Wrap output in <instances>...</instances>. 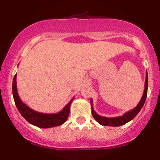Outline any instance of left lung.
<instances>
[{"label":"left lung","instance_id":"obj_1","mask_svg":"<svg viewBox=\"0 0 160 160\" xmlns=\"http://www.w3.org/2000/svg\"><path fill=\"white\" fill-rule=\"evenodd\" d=\"M148 72L146 71V79H145V83H144V92H143V95L141 97L140 102L138 104V105L134 109L131 110V111L126 112L122 116H120V117H105L100 116L96 113L93 109V102L92 99H90L91 102V110H92V114L93 117L99 124L102 125V126H122V125L127 123L128 122L131 121L135 118V117L141 109L142 108L143 105H144L145 100H146L147 95H148Z\"/></svg>","mask_w":160,"mask_h":160}]
</instances>
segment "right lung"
<instances>
[{"instance_id":"add662e5","label":"right lung","mask_w":160,"mask_h":160,"mask_svg":"<svg viewBox=\"0 0 160 160\" xmlns=\"http://www.w3.org/2000/svg\"><path fill=\"white\" fill-rule=\"evenodd\" d=\"M12 95L16 108L24 118L29 123L43 128L61 126L66 122L69 116L71 104L74 99V98H73L61 111L56 113H44L34 111L22 102L19 98L17 92V85H16V74L14 76L12 80Z\"/></svg>"}]
</instances>
